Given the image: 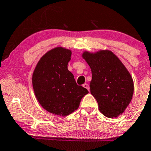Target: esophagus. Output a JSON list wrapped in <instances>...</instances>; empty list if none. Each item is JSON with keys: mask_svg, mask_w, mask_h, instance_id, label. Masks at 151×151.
<instances>
[{"mask_svg": "<svg viewBox=\"0 0 151 151\" xmlns=\"http://www.w3.org/2000/svg\"><path fill=\"white\" fill-rule=\"evenodd\" d=\"M83 86L84 87V88H86L88 91H89V86H88V83H84V84L83 85Z\"/></svg>", "mask_w": 151, "mask_h": 151, "instance_id": "1", "label": "esophagus"}]
</instances>
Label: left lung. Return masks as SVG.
I'll return each instance as SVG.
<instances>
[{"label": "left lung", "instance_id": "left-lung-1", "mask_svg": "<svg viewBox=\"0 0 151 151\" xmlns=\"http://www.w3.org/2000/svg\"><path fill=\"white\" fill-rule=\"evenodd\" d=\"M90 66L92 79L90 91L97 101L99 110L108 118L124 113L132 98V78L119 58L110 51L82 55Z\"/></svg>", "mask_w": 151, "mask_h": 151}]
</instances>
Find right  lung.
I'll use <instances>...</instances> for the list:
<instances>
[{
	"instance_id": "1",
	"label": "right lung",
	"mask_w": 151,
	"mask_h": 151,
	"mask_svg": "<svg viewBox=\"0 0 151 151\" xmlns=\"http://www.w3.org/2000/svg\"><path fill=\"white\" fill-rule=\"evenodd\" d=\"M71 51L57 47L41 57L32 74V86L41 105L53 114L65 116L77 110L88 91L76 83L68 70Z\"/></svg>"
}]
</instances>
